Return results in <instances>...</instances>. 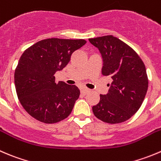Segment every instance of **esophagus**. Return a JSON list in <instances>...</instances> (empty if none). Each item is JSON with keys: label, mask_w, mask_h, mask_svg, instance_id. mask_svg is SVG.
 Returning a JSON list of instances; mask_svg holds the SVG:
<instances>
[{"label": "esophagus", "mask_w": 161, "mask_h": 161, "mask_svg": "<svg viewBox=\"0 0 161 161\" xmlns=\"http://www.w3.org/2000/svg\"><path fill=\"white\" fill-rule=\"evenodd\" d=\"M89 91H90V90L87 88H82L81 89V93H82V94H86L87 93H89Z\"/></svg>", "instance_id": "1"}]
</instances>
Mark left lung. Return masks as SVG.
I'll return each instance as SVG.
<instances>
[{"label":"left lung","instance_id":"left-lung-1","mask_svg":"<svg viewBox=\"0 0 161 161\" xmlns=\"http://www.w3.org/2000/svg\"><path fill=\"white\" fill-rule=\"evenodd\" d=\"M103 59L102 75L112 82L106 94L93 106L95 116L108 124L129 119L142 104L148 90L144 63L133 49L112 35L89 39ZM109 86V85H108Z\"/></svg>","mask_w":161,"mask_h":161}]
</instances>
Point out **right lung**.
Returning <instances> with one entry per match:
<instances>
[{"label":"right lung","instance_id":"add662e5","mask_svg":"<svg viewBox=\"0 0 161 161\" xmlns=\"http://www.w3.org/2000/svg\"><path fill=\"white\" fill-rule=\"evenodd\" d=\"M86 43L83 39L49 38L24 51L15 71L17 96L23 108L40 122L55 124L71 114L80 91L75 85L56 83L54 75Z\"/></svg>","mask_w":161,"mask_h":161}]
</instances>
